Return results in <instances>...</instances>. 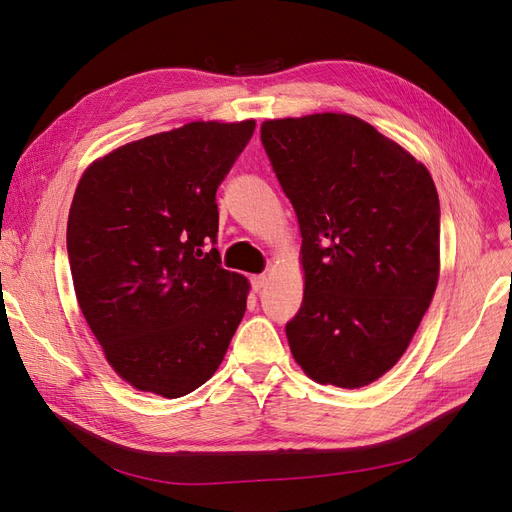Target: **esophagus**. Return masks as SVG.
Instances as JSON below:
<instances>
[{
    "label": "esophagus",
    "mask_w": 512,
    "mask_h": 512,
    "mask_svg": "<svg viewBox=\"0 0 512 512\" xmlns=\"http://www.w3.org/2000/svg\"><path fill=\"white\" fill-rule=\"evenodd\" d=\"M265 286H267V275H254V277H252V288H254L256 292H260Z\"/></svg>",
    "instance_id": "1"
}]
</instances>
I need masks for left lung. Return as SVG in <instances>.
<instances>
[{"instance_id":"obj_1","label":"left lung","mask_w":512,"mask_h":512,"mask_svg":"<svg viewBox=\"0 0 512 512\" xmlns=\"http://www.w3.org/2000/svg\"><path fill=\"white\" fill-rule=\"evenodd\" d=\"M260 141L303 237V303L286 324L294 361L320 384L361 389L406 352L436 292V185L352 115L265 121Z\"/></svg>"}]
</instances>
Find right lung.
Instances as JSON below:
<instances>
[{
  "instance_id": "add662e5",
  "label": "right lung",
  "mask_w": 512,
  "mask_h": 512,
  "mask_svg": "<svg viewBox=\"0 0 512 512\" xmlns=\"http://www.w3.org/2000/svg\"><path fill=\"white\" fill-rule=\"evenodd\" d=\"M256 123L194 121L91 164L68 218L81 312L138 391L183 397L224 361L250 284L222 269L215 192Z\"/></svg>"
}]
</instances>
